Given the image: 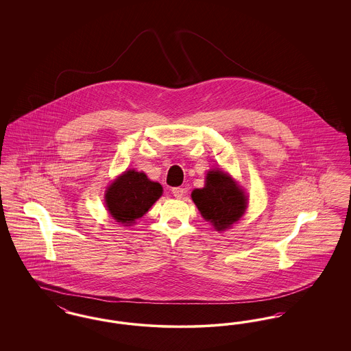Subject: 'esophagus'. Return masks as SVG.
Returning <instances> with one entry per match:
<instances>
[{
  "label": "esophagus",
  "instance_id": "obj_1",
  "mask_svg": "<svg viewBox=\"0 0 351 351\" xmlns=\"http://www.w3.org/2000/svg\"><path fill=\"white\" fill-rule=\"evenodd\" d=\"M185 193V189L180 188V186H176V188H172V195L176 197V199H182Z\"/></svg>",
  "mask_w": 351,
  "mask_h": 351
}]
</instances>
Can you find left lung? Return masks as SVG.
I'll list each match as a JSON object with an SVG mask.
<instances>
[{
  "label": "left lung",
  "mask_w": 351,
  "mask_h": 351,
  "mask_svg": "<svg viewBox=\"0 0 351 351\" xmlns=\"http://www.w3.org/2000/svg\"><path fill=\"white\" fill-rule=\"evenodd\" d=\"M191 196L201 216L217 232L230 229L247 208V196L243 189L221 169L209 171L204 188L195 189Z\"/></svg>",
  "instance_id": "obj_1"
}]
</instances>
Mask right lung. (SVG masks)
Listing matches in <instances>:
<instances>
[{"label":"right lung","instance_id":"add662e5","mask_svg":"<svg viewBox=\"0 0 351 351\" xmlns=\"http://www.w3.org/2000/svg\"><path fill=\"white\" fill-rule=\"evenodd\" d=\"M162 193V185L151 182L145 172L129 169L108 186L105 204L112 217L129 225L147 213Z\"/></svg>","mask_w":351,"mask_h":351}]
</instances>
